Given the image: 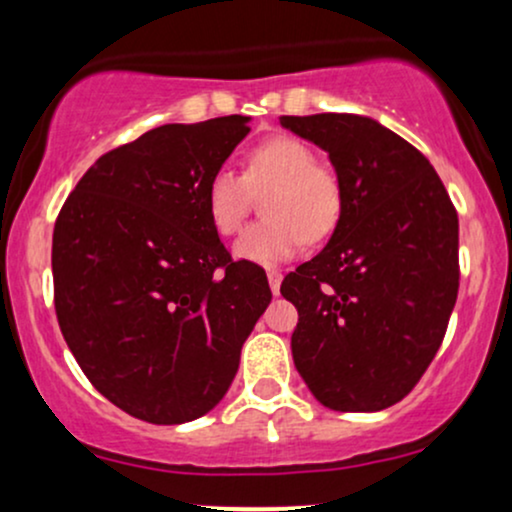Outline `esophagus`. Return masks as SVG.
<instances>
[{
    "label": "esophagus",
    "mask_w": 512,
    "mask_h": 512,
    "mask_svg": "<svg viewBox=\"0 0 512 512\" xmlns=\"http://www.w3.org/2000/svg\"><path fill=\"white\" fill-rule=\"evenodd\" d=\"M267 279H269V286H272L274 296H279V286H281V272H279V269H269Z\"/></svg>",
    "instance_id": "1"
}]
</instances>
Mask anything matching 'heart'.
<instances>
[{"label":"heart","mask_w":512,"mask_h":512,"mask_svg":"<svg viewBox=\"0 0 512 512\" xmlns=\"http://www.w3.org/2000/svg\"><path fill=\"white\" fill-rule=\"evenodd\" d=\"M262 199V221L236 240L238 260L272 267L291 260L305 240L330 238L342 219L344 190L337 170L315 161V151L296 137H272L245 156L243 170L211 175L204 195L209 223L219 236H233L248 216L252 195Z\"/></svg>","instance_id":"heart-1"}]
</instances>
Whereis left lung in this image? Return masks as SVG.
Listing matches in <instances>:
<instances>
[{
  "label": "left lung",
  "instance_id": "left-lung-1",
  "mask_svg": "<svg viewBox=\"0 0 512 512\" xmlns=\"http://www.w3.org/2000/svg\"><path fill=\"white\" fill-rule=\"evenodd\" d=\"M342 180L330 243L281 281L298 310L293 363L334 411H380L414 390L460 289L457 211L416 146L370 117L281 115Z\"/></svg>",
  "mask_w": 512,
  "mask_h": 512
}]
</instances>
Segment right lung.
<instances>
[{
  "instance_id": "add662e5",
  "label": "right lung",
  "mask_w": 512,
  "mask_h": 512,
  "mask_svg": "<svg viewBox=\"0 0 512 512\" xmlns=\"http://www.w3.org/2000/svg\"><path fill=\"white\" fill-rule=\"evenodd\" d=\"M248 132L243 115L151 129L98 158L57 214L62 337L134 419L170 426L214 409L272 301L264 269L233 260L204 207L211 175Z\"/></svg>"
}]
</instances>
